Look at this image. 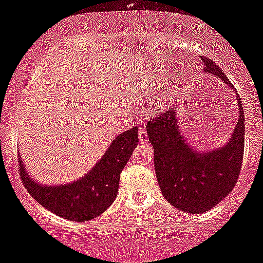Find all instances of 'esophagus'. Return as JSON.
Returning a JSON list of instances; mask_svg holds the SVG:
<instances>
[{"label":"esophagus","mask_w":263,"mask_h":263,"mask_svg":"<svg viewBox=\"0 0 263 263\" xmlns=\"http://www.w3.org/2000/svg\"><path fill=\"white\" fill-rule=\"evenodd\" d=\"M138 137H140V142L141 143H147V141H148V136H147V132L146 129H140V132H138Z\"/></svg>","instance_id":"esophagus-1"}]
</instances>
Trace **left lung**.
<instances>
[{"mask_svg":"<svg viewBox=\"0 0 263 263\" xmlns=\"http://www.w3.org/2000/svg\"><path fill=\"white\" fill-rule=\"evenodd\" d=\"M204 72L230 85L215 61L201 57ZM238 122L232 137L221 148L197 154L181 136L175 109L158 114L146 125L154 147L155 170L164 198L181 211L202 213L226 197L237 183L243 161L245 114L238 97Z\"/></svg>","mask_w":263,"mask_h":263,"instance_id":"left-lung-1","label":"left lung"}]
</instances>
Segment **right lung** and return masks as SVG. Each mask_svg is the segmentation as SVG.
I'll use <instances>...</instances> for the list:
<instances>
[{
    "label": "right lung",
    "mask_w": 263,
    "mask_h": 263,
    "mask_svg": "<svg viewBox=\"0 0 263 263\" xmlns=\"http://www.w3.org/2000/svg\"><path fill=\"white\" fill-rule=\"evenodd\" d=\"M138 145V128L128 129L112 141L96 166L76 182L43 186L34 182L18 157V172L30 195L45 209L60 217L85 222L105 212L116 198L120 175Z\"/></svg>",
    "instance_id": "add662e5"
}]
</instances>
